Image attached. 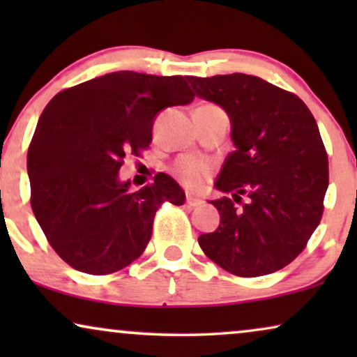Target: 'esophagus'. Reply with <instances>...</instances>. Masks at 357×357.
<instances>
[{
  "label": "esophagus",
  "mask_w": 357,
  "mask_h": 357,
  "mask_svg": "<svg viewBox=\"0 0 357 357\" xmlns=\"http://www.w3.org/2000/svg\"><path fill=\"white\" fill-rule=\"evenodd\" d=\"M187 204H188V206H192V208L202 206V204H203V199L195 198V197H192V195H187Z\"/></svg>",
  "instance_id": "esophagus-1"
}]
</instances>
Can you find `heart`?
<instances>
[{
    "label": "heart",
    "instance_id": "b5f03b06",
    "mask_svg": "<svg viewBox=\"0 0 357 357\" xmlns=\"http://www.w3.org/2000/svg\"><path fill=\"white\" fill-rule=\"evenodd\" d=\"M175 175H177L185 187L199 192V190L206 187L209 175H211V164L203 159L187 155V158L177 160V164H175Z\"/></svg>",
    "mask_w": 357,
    "mask_h": 357
}]
</instances>
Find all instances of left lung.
Listing matches in <instances>:
<instances>
[{
    "label": "left lung",
    "instance_id": "left-lung-1",
    "mask_svg": "<svg viewBox=\"0 0 357 357\" xmlns=\"http://www.w3.org/2000/svg\"><path fill=\"white\" fill-rule=\"evenodd\" d=\"M188 81L198 97L227 112L236 146L216 180L231 197L209 202L221 224L198 237L199 247L236 276L281 270L304 250L324 214L328 155L314 115L296 94L257 76Z\"/></svg>",
    "mask_w": 357,
    "mask_h": 357
}]
</instances>
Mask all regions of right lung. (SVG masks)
Here are the masks:
<instances>
[{"label": "right lung", "instance_id": "right-lung-1", "mask_svg": "<svg viewBox=\"0 0 357 357\" xmlns=\"http://www.w3.org/2000/svg\"><path fill=\"white\" fill-rule=\"evenodd\" d=\"M193 99L183 76L116 71L48 102L27 174L32 211L61 260L87 275L123 270L144 252L160 204H183V190L167 174L131 190L119 170L126 154L149 148L160 110Z\"/></svg>", "mask_w": 357, "mask_h": 357}]
</instances>
